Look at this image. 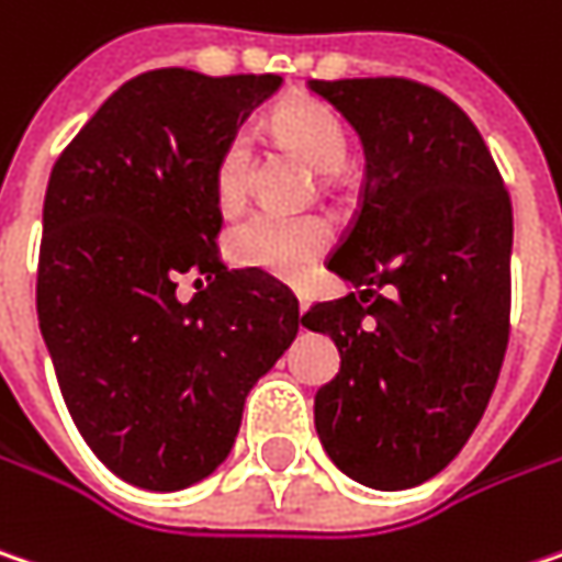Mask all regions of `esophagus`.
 I'll return each instance as SVG.
<instances>
[{
	"label": "esophagus",
	"instance_id": "esophagus-1",
	"mask_svg": "<svg viewBox=\"0 0 562 562\" xmlns=\"http://www.w3.org/2000/svg\"><path fill=\"white\" fill-rule=\"evenodd\" d=\"M295 299H299V312H302V314L308 312V295H305V292H299V289H295Z\"/></svg>",
	"mask_w": 562,
	"mask_h": 562
}]
</instances>
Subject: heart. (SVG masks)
Instances as JSON below:
<instances>
[{"label": "heart", "mask_w": 562, "mask_h": 562, "mask_svg": "<svg viewBox=\"0 0 562 562\" xmlns=\"http://www.w3.org/2000/svg\"><path fill=\"white\" fill-rule=\"evenodd\" d=\"M285 146L299 151L317 171H337L347 161V136L337 116L327 108L299 101L282 108L273 120ZM250 187V139L235 133L215 158L213 190L215 203L232 213L245 203ZM334 228L324 215L250 213L228 232V254L235 263L260 270L280 280L302 277L314 260L327 250Z\"/></svg>", "instance_id": "b5f03b06"}]
</instances>
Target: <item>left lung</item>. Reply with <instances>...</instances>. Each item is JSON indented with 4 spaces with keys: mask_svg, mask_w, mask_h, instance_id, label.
<instances>
[{
    "mask_svg": "<svg viewBox=\"0 0 562 562\" xmlns=\"http://www.w3.org/2000/svg\"><path fill=\"white\" fill-rule=\"evenodd\" d=\"M356 130L362 203L327 270L359 289L302 317L340 349L314 394L330 461L362 486L436 477L477 429L509 344L512 203L477 126L407 79H312ZM391 284V296H375Z\"/></svg>",
    "mask_w": 562,
    "mask_h": 562,
    "instance_id": "left-lung-1",
    "label": "left lung"
}]
</instances>
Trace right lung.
Wrapping results in <instances>:
<instances>
[{
    "label": "right lung",
    "mask_w": 562,
    "mask_h": 562,
    "mask_svg": "<svg viewBox=\"0 0 562 562\" xmlns=\"http://www.w3.org/2000/svg\"><path fill=\"white\" fill-rule=\"evenodd\" d=\"M280 85L143 72L53 165L37 321L82 439L133 486L210 477L250 387L299 334V299L260 270L228 273L215 248V158ZM181 276L198 277L190 303Z\"/></svg>",
    "instance_id": "right-lung-1"
}]
</instances>
